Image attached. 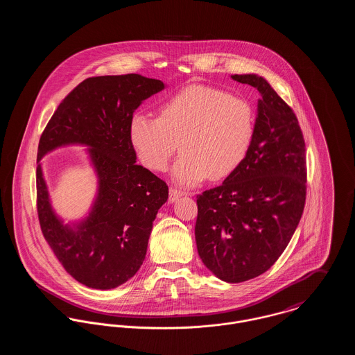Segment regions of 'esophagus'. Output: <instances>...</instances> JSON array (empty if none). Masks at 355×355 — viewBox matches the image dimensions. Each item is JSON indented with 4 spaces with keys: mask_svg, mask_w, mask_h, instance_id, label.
I'll use <instances>...</instances> for the list:
<instances>
[{
    "mask_svg": "<svg viewBox=\"0 0 355 355\" xmlns=\"http://www.w3.org/2000/svg\"><path fill=\"white\" fill-rule=\"evenodd\" d=\"M182 196H184V193L176 187H169V201L173 202L176 201L178 198H180Z\"/></svg>",
    "mask_w": 355,
    "mask_h": 355,
    "instance_id": "1",
    "label": "esophagus"
}]
</instances>
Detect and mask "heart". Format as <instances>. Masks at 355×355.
Instances as JSON below:
<instances>
[{
	"label": "heart",
	"instance_id": "obj_1",
	"mask_svg": "<svg viewBox=\"0 0 355 355\" xmlns=\"http://www.w3.org/2000/svg\"><path fill=\"white\" fill-rule=\"evenodd\" d=\"M130 141L139 159L153 171L168 168L178 152L172 175L183 186H196L207 176H230L246 158L254 135L250 103L205 85H193L159 105L158 117L135 113Z\"/></svg>",
	"mask_w": 355,
	"mask_h": 355
}]
</instances>
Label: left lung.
<instances>
[{
    "label": "left lung",
    "mask_w": 355,
    "mask_h": 355,
    "mask_svg": "<svg viewBox=\"0 0 355 355\" xmlns=\"http://www.w3.org/2000/svg\"><path fill=\"white\" fill-rule=\"evenodd\" d=\"M259 92L246 158L221 186L197 196L196 242L205 266L227 283L266 272L290 243L306 201V149L298 119L257 75H232Z\"/></svg>",
    "instance_id": "1"
}]
</instances>
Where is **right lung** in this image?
<instances>
[{"mask_svg":"<svg viewBox=\"0 0 355 355\" xmlns=\"http://www.w3.org/2000/svg\"><path fill=\"white\" fill-rule=\"evenodd\" d=\"M164 83L137 73L93 76L79 83L53 113L38 145L37 211L42 234L64 269L79 283L110 290L131 279L145 261L153 221L168 186L138 165L130 120ZM90 146L101 179L91 216L76 230L52 213L39 161L53 148Z\"/></svg>","mask_w":355,"mask_h":355,"instance_id":"1","label":"right lung"}]
</instances>
